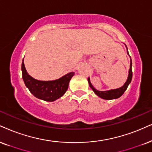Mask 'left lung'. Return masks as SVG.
Instances as JSON below:
<instances>
[{
	"mask_svg": "<svg viewBox=\"0 0 152 152\" xmlns=\"http://www.w3.org/2000/svg\"><path fill=\"white\" fill-rule=\"evenodd\" d=\"M127 48V47H126ZM128 50V48H127ZM127 53H128V51H127ZM129 74H128V79L126 80V82L125 83V84L122 87L117 88V89H113L110 90H107V91H99V90H96L95 88L93 87V86L92 85L91 83H90V78H88V81L89 83L90 87L92 88V90H93L94 93H95L97 96H99L101 98L104 99H117L118 97H120L121 96L123 95V94L124 93V92L126 91V89H127L128 86L132 80V60L131 58H130V69H129Z\"/></svg>",
	"mask_w": 152,
	"mask_h": 152,
	"instance_id": "8db88e82",
	"label": "left lung"
}]
</instances>
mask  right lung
<instances>
[{
    "label": "right lung",
    "instance_id": "right-lung-1",
    "mask_svg": "<svg viewBox=\"0 0 152 152\" xmlns=\"http://www.w3.org/2000/svg\"><path fill=\"white\" fill-rule=\"evenodd\" d=\"M22 78L25 86L29 91L38 99L47 102H53L64 95L68 89L71 78L74 72H70L60 78L54 80H38L30 76L26 72L24 64H22Z\"/></svg>",
    "mask_w": 152,
    "mask_h": 152
}]
</instances>
